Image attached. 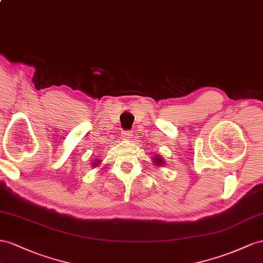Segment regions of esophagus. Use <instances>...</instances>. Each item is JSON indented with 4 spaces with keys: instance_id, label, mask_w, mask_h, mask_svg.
Wrapping results in <instances>:
<instances>
[{
    "instance_id": "1",
    "label": "esophagus",
    "mask_w": 263,
    "mask_h": 263,
    "mask_svg": "<svg viewBox=\"0 0 263 263\" xmlns=\"http://www.w3.org/2000/svg\"><path fill=\"white\" fill-rule=\"evenodd\" d=\"M132 136H133V133H132L131 131H123V137H124V139L130 140V139L132 138Z\"/></svg>"
}]
</instances>
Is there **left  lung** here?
I'll return each instance as SVG.
<instances>
[{
    "mask_svg": "<svg viewBox=\"0 0 263 263\" xmlns=\"http://www.w3.org/2000/svg\"><path fill=\"white\" fill-rule=\"evenodd\" d=\"M156 160H157L156 162H157V163H159V164H161V162H162V160H159V158H157Z\"/></svg>",
    "mask_w": 263,
    "mask_h": 263,
    "instance_id": "1",
    "label": "left lung"
}]
</instances>
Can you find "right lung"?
<instances>
[{
	"mask_svg": "<svg viewBox=\"0 0 263 263\" xmlns=\"http://www.w3.org/2000/svg\"><path fill=\"white\" fill-rule=\"evenodd\" d=\"M97 165H98V164H97Z\"/></svg>",
	"mask_w": 263,
	"mask_h": 263,
	"instance_id": "1",
	"label": "right lung"
}]
</instances>
